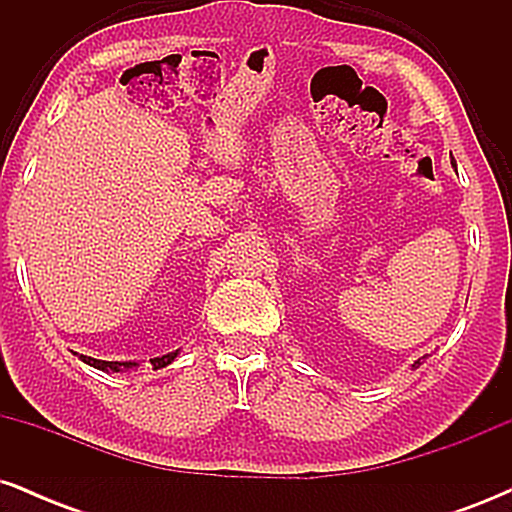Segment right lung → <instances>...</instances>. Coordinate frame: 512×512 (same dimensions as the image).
Here are the masks:
<instances>
[{"label": "right lung", "mask_w": 512, "mask_h": 512, "mask_svg": "<svg viewBox=\"0 0 512 512\" xmlns=\"http://www.w3.org/2000/svg\"><path fill=\"white\" fill-rule=\"evenodd\" d=\"M175 356H178V351H173V354H166V356H161V358H151V366H154V368L168 366V363L173 361ZM81 361L88 363V366L98 368V370H115V373H120V370H127V368L137 366V363H132V361H129V363H120V361H98V358H91V356H81Z\"/></svg>", "instance_id": "add662e5"}]
</instances>
